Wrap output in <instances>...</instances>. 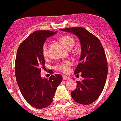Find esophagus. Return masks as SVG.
I'll return each instance as SVG.
<instances>
[{"mask_svg": "<svg viewBox=\"0 0 121 121\" xmlns=\"http://www.w3.org/2000/svg\"><path fill=\"white\" fill-rule=\"evenodd\" d=\"M63 80H71L69 77H67V76H63Z\"/></svg>", "mask_w": 121, "mask_h": 121, "instance_id": "obj_1", "label": "esophagus"}]
</instances>
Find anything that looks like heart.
I'll list each match as a JSON object with an SVG mask.
<instances>
[{"label":"heart","instance_id":"b5f03b06","mask_svg":"<svg viewBox=\"0 0 121 121\" xmlns=\"http://www.w3.org/2000/svg\"><path fill=\"white\" fill-rule=\"evenodd\" d=\"M59 41L61 42L62 44L66 47L68 49H71L74 46L75 41L69 35H63L59 38ZM43 55L44 57L48 56V45L44 44L42 48ZM72 65V62L70 60H65L62 62L58 63L55 66V69L57 71L62 72L63 73H68L69 71L70 66Z\"/></svg>","mask_w":121,"mask_h":121}]
</instances>
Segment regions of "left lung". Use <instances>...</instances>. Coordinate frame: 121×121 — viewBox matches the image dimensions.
<instances>
[{"instance_id":"1","label":"left lung","mask_w":121,"mask_h":121,"mask_svg":"<svg viewBox=\"0 0 121 121\" xmlns=\"http://www.w3.org/2000/svg\"><path fill=\"white\" fill-rule=\"evenodd\" d=\"M78 37L81 48L80 63L74 74L81 73L83 80L77 81V88L71 93L73 99L82 104H91L102 93L108 75V63L100 41L86 29L74 27L60 29Z\"/></svg>"}]
</instances>
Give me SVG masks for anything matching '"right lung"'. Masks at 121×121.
<instances>
[{
  "label": "right lung",
  "instance_id": "add662e5",
  "mask_svg": "<svg viewBox=\"0 0 121 121\" xmlns=\"http://www.w3.org/2000/svg\"><path fill=\"white\" fill-rule=\"evenodd\" d=\"M57 31L39 30L33 32L19 45L15 60V76L25 100L31 106L43 109L50 105L57 86L62 81L59 74L49 79L41 78L40 66L45 64L42 48L48 37Z\"/></svg>",
  "mask_w": 121,
  "mask_h": 121
}]
</instances>
